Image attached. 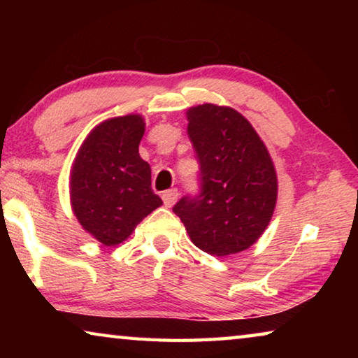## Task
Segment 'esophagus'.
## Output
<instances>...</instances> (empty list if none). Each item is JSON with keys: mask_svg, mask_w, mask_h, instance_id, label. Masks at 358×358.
<instances>
[{"mask_svg": "<svg viewBox=\"0 0 358 358\" xmlns=\"http://www.w3.org/2000/svg\"><path fill=\"white\" fill-rule=\"evenodd\" d=\"M178 194L180 192H178L177 187H173V189H169V191H166L164 194H162V201H164L166 207H172V205L177 202Z\"/></svg>", "mask_w": 358, "mask_h": 358, "instance_id": "34e87169", "label": "esophagus"}]
</instances>
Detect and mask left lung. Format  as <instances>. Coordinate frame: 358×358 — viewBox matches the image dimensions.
Wrapping results in <instances>:
<instances>
[{
  "label": "left lung",
  "instance_id": "1",
  "mask_svg": "<svg viewBox=\"0 0 358 358\" xmlns=\"http://www.w3.org/2000/svg\"><path fill=\"white\" fill-rule=\"evenodd\" d=\"M187 136L199 162V192L175 203L192 243L211 256L245 251L268 226L278 196L264 142L243 115L203 104L187 110Z\"/></svg>",
  "mask_w": 358,
  "mask_h": 358
}]
</instances>
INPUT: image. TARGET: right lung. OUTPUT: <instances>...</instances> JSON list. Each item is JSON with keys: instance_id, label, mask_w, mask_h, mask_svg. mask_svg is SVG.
Masks as SVG:
<instances>
[{"instance_id": "add662e5", "label": "right lung", "mask_w": 358, "mask_h": 358, "mask_svg": "<svg viewBox=\"0 0 358 358\" xmlns=\"http://www.w3.org/2000/svg\"><path fill=\"white\" fill-rule=\"evenodd\" d=\"M141 115L107 120L90 132L71 173V203L83 229L102 245L124 241L162 201L151 189V169L138 155Z\"/></svg>"}]
</instances>
